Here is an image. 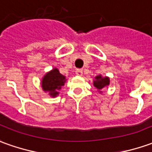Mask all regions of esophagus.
<instances>
[{
	"label": "esophagus",
	"instance_id": "34e87169",
	"mask_svg": "<svg viewBox=\"0 0 152 152\" xmlns=\"http://www.w3.org/2000/svg\"><path fill=\"white\" fill-rule=\"evenodd\" d=\"M76 74L77 76H82V74H83V71L81 70V69H76Z\"/></svg>",
	"mask_w": 152,
	"mask_h": 152
}]
</instances>
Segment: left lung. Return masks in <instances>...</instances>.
Instances as JSON below:
<instances>
[{
  "instance_id": "1",
  "label": "left lung",
  "mask_w": 152,
  "mask_h": 152,
  "mask_svg": "<svg viewBox=\"0 0 152 152\" xmlns=\"http://www.w3.org/2000/svg\"><path fill=\"white\" fill-rule=\"evenodd\" d=\"M109 84H110V79H109V77H107V76L102 77V75H99V76H96L95 77V80L93 81L94 86L96 87V89H98L99 91H101L103 88H105Z\"/></svg>"
}]
</instances>
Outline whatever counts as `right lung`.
I'll list each match as a JSON object with an SVG mask.
<instances>
[{"mask_svg":"<svg viewBox=\"0 0 152 152\" xmlns=\"http://www.w3.org/2000/svg\"><path fill=\"white\" fill-rule=\"evenodd\" d=\"M66 77L61 75L57 68L52 69L47 72L41 80V87L44 91L49 92L52 97H56L59 94L58 91L66 82Z\"/></svg>","mask_w":152,"mask_h":152,"instance_id":"obj_1","label":"right lung"}]
</instances>
